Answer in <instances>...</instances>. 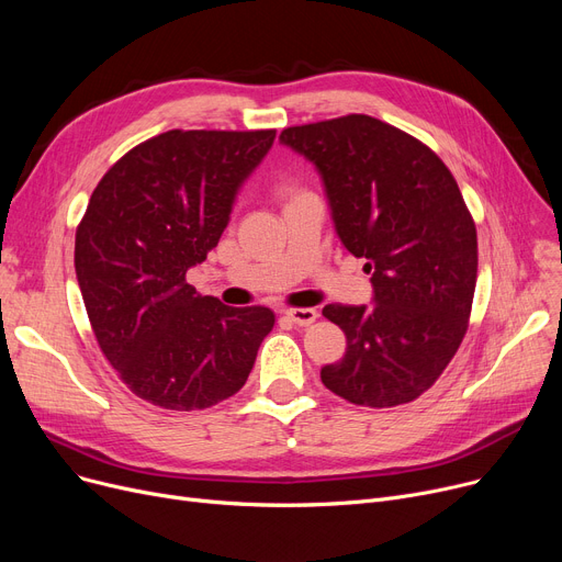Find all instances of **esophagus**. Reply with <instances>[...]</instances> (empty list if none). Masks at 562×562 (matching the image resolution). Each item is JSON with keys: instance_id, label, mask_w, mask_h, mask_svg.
Instances as JSON below:
<instances>
[{"instance_id": "1", "label": "esophagus", "mask_w": 562, "mask_h": 562, "mask_svg": "<svg viewBox=\"0 0 562 562\" xmlns=\"http://www.w3.org/2000/svg\"><path fill=\"white\" fill-rule=\"evenodd\" d=\"M286 318L289 321H293L296 323V326H301V328H305V326H312V323L316 321V310H312V307H289L286 312Z\"/></svg>"}]
</instances>
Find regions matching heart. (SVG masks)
Here are the masks:
<instances>
[{
    "label": "heart",
    "mask_w": 562,
    "mask_h": 562,
    "mask_svg": "<svg viewBox=\"0 0 562 562\" xmlns=\"http://www.w3.org/2000/svg\"><path fill=\"white\" fill-rule=\"evenodd\" d=\"M293 193H299L296 187H291V184H280V187H278V195H280V198H286V200H289Z\"/></svg>",
    "instance_id": "obj_1"
}]
</instances>
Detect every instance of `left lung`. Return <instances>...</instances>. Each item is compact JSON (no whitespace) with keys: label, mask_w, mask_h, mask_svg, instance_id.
I'll list each match as a JSON object with an SVG mask.
<instances>
[{"label":"left lung","mask_w":562,"mask_h":562,"mask_svg":"<svg viewBox=\"0 0 562 562\" xmlns=\"http://www.w3.org/2000/svg\"><path fill=\"white\" fill-rule=\"evenodd\" d=\"M280 140L321 172L339 239L373 284V307H323L346 335L323 385L367 407L419 398L453 360L474 303L476 223L456 177L426 143L364 113L286 127Z\"/></svg>","instance_id":"1"}]
</instances>
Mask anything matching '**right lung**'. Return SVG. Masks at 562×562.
Returning a JSON list of instances; mask_svg holds the SVG:
<instances>
[{
  "mask_svg": "<svg viewBox=\"0 0 562 562\" xmlns=\"http://www.w3.org/2000/svg\"><path fill=\"white\" fill-rule=\"evenodd\" d=\"M276 130H170L117 159L75 234V271L109 364L164 409L212 407L239 392L269 307H227L187 282L227 227L241 182Z\"/></svg>",
  "mask_w": 562,
  "mask_h": 562,
  "instance_id": "right-lung-1",
  "label": "right lung"
}]
</instances>
